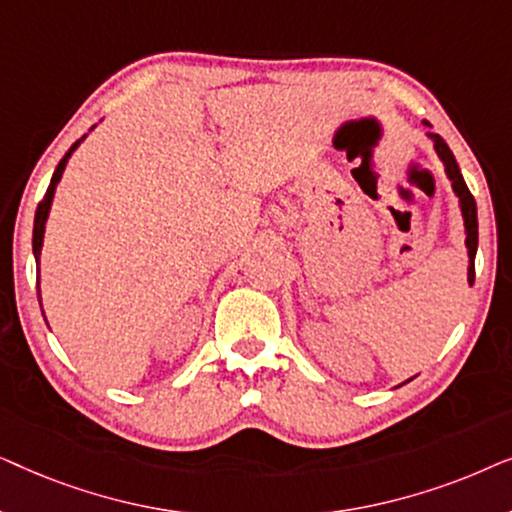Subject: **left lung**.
<instances>
[{"label":"left lung","instance_id":"obj_1","mask_svg":"<svg viewBox=\"0 0 512 512\" xmlns=\"http://www.w3.org/2000/svg\"><path fill=\"white\" fill-rule=\"evenodd\" d=\"M429 137L433 139V146H436V153L440 160L445 163V172L452 181L454 193L459 195V205H461V214H464V226H466V247H468V284L473 286L475 282V251H478V209H475V198L468 191L464 177H461V170L454 160V153L450 151V146L445 144V139L436 135V132H429Z\"/></svg>","mask_w":512,"mask_h":512}]
</instances>
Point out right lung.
<instances>
[{
    "instance_id": "add662e5",
    "label": "right lung",
    "mask_w": 512,
    "mask_h": 512,
    "mask_svg": "<svg viewBox=\"0 0 512 512\" xmlns=\"http://www.w3.org/2000/svg\"><path fill=\"white\" fill-rule=\"evenodd\" d=\"M79 146V142L72 144V149L65 153V158L60 160L58 167H55L53 172V179H51V186H48V191L44 195V200L39 202L37 207V214H34V230H32V251H34V258L39 261V254H41V242H44V228H46V219H48V209H51V200H53V193H55V186H58V181L62 177V172H65V165H67V158L72 156V151Z\"/></svg>"
}]
</instances>
